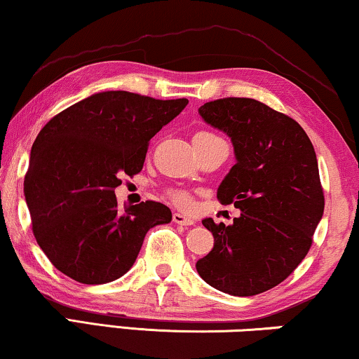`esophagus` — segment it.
I'll list each match as a JSON object with an SVG mask.
<instances>
[{
    "mask_svg": "<svg viewBox=\"0 0 359 359\" xmlns=\"http://www.w3.org/2000/svg\"><path fill=\"white\" fill-rule=\"evenodd\" d=\"M173 222L175 224H180V225H193L194 224V219L193 217H188V215H184V214L175 212L173 214Z\"/></svg>",
    "mask_w": 359,
    "mask_h": 359,
    "instance_id": "34e87169",
    "label": "esophagus"
}]
</instances>
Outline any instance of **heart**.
Returning a JSON list of instances; mask_svg holds the SVG:
<instances>
[{
  "label": "heart",
  "instance_id": "heart-1",
  "mask_svg": "<svg viewBox=\"0 0 359 359\" xmlns=\"http://www.w3.org/2000/svg\"><path fill=\"white\" fill-rule=\"evenodd\" d=\"M199 134H208V132H199ZM170 196H171V199H173L178 205H189V203H191L189 196L186 194L184 191L175 189V191H171Z\"/></svg>",
  "mask_w": 359,
  "mask_h": 359
}]
</instances>
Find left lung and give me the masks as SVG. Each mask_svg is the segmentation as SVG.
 I'll list each match as a JSON object with an SVG mask.
<instances>
[{"label":"left lung","mask_w":359,"mask_h":359,"mask_svg":"<svg viewBox=\"0 0 359 359\" xmlns=\"http://www.w3.org/2000/svg\"><path fill=\"white\" fill-rule=\"evenodd\" d=\"M199 114L232 140L237 161L217 199L240 215L232 225L203 220L214 248L196 269L217 291L257 296L283 283L311 248L325 205L316 150L296 121L252 97L209 101Z\"/></svg>","instance_id":"obj_1"}]
</instances>
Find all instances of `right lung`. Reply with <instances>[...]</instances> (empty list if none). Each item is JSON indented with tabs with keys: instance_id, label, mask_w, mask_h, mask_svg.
Here are the masks:
<instances>
[{
	"instance_id": "obj_1",
	"label": "right lung",
	"mask_w": 359,
	"mask_h": 359,
	"mask_svg": "<svg viewBox=\"0 0 359 359\" xmlns=\"http://www.w3.org/2000/svg\"><path fill=\"white\" fill-rule=\"evenodd\" d=\"M188 104L129 91H102L43 126L31 150L24 196L39 247L58 271L106 284L135 263L147 232L171 222L165 204L117 208L122 175L144 166L149 142Z\"/></svg>"
}]
</instances>
